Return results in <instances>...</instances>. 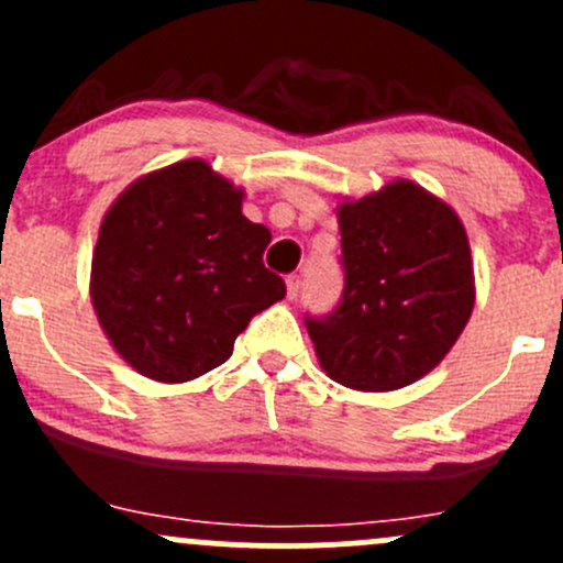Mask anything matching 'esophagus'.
<instances>
[{
  "instance_id": "1",
  "label": "esophagus",
  "mask_w": 563,
  "mask_h": 563,
  "mask_svg": "<svg viewBox=\"0 0 563 563\" xmlns=\"http://www.w3.org/2000/svg\"><path fill=\"white\" fill-rule=\"evenodd\" d=\"M286 288H288V299H297L299 291H301V277L299 275H288Z\"/></svg>"
}]
</instances>
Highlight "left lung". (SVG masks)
<instances>
[{"mask_svg":"<svg viewBox=\"0 0 563 563\" xmlns=\"http://www.w3.org/2000/svg\"><path fill=\"white\" fill-rule=\"evenodd\" d=\"M345 294L307 318L321 369L366 394L405 388L451 353L475 307V269L459 212L418 183L336 202Z\"/></svg>","mask_w":563,"mask_h":563,"instance_id":"1","label":"left lung"}]
</instances>
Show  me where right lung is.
I'll return each instance as SVG.
<instances>
[{"label": "right lung", "mask_w": 563, "mask_h": 563, "mask_svg": "<svg viewBox=\"0 0 563 563\" xmlns=\"http://www.w3.org/2000/svg\"><path fill=\"white\" fill-rule=\"evenodd\" d=\"M242 199L210 162L186 158L140 175L104 212L88 294L112 351L142 377L197 380L286 297L262 262L269 229L242 216Z\"/></svg>", "instance_id": "1"}]
</instances>
